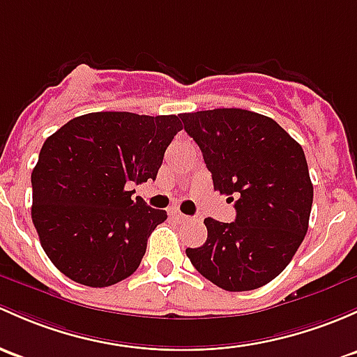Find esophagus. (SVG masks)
Masks as SVG:
<instances>
[{
  "label": "esophagus",
  "mask_w": 357,
  "mask_h": 357,
  "mask_svg": "<svg viewBox=\"0 0 357 357\" xmlns=\"http://www.w3.org/2000/svg\"><path fill=\"white\" fill-rule=\"evenodd\" d=\"M169 217H171V219H174V220H178V222H185V220H188V219H190V217L186 215V213L179 212L178 208L169 210Z\"/></svg>",
  "instance_id": "1"
}]
</instances>
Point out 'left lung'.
<instances>
[{
  "label": "left lung",
  "instance_id": "8db88e82",
  "mask_svg": "<svg viewBox=\"0 0 357 357\" xmlns=\"http://www.w3.org/2000/svg\"><path fill=\"white\" fill-rule=\"evenodd\" d=\"M234 201V222L207 217V241L188 248L193 267L220 289L251 291L275 279L305 239L313 185L301 145L272 118L236 107L179 114Z\"/></svg>",
  "mask_w": 357,
  "mask_h": 357
}]
</instances>
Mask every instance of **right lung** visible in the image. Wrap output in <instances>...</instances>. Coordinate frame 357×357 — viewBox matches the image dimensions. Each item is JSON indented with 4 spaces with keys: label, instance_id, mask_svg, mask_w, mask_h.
Here are the masks:
<instances>
[{
    "label": "right lung",
    "instance_id": "add662e5",
    "mask_svg": "<svg viewBox=\"0 0 357 357\" xmlns=\"http://www.w3.org/2000/svg\"><path fill=\"white\" fill-rule=\"evenodd\" d=\"M181 130L174 114L90 112L44 142L32 171V222L59 272L107 287L138 268L167 213L133 200L128 185L155 179Z\"/></svg>",
    "mask_w": 357,
    "mask_h": 357
}]
</instances>
